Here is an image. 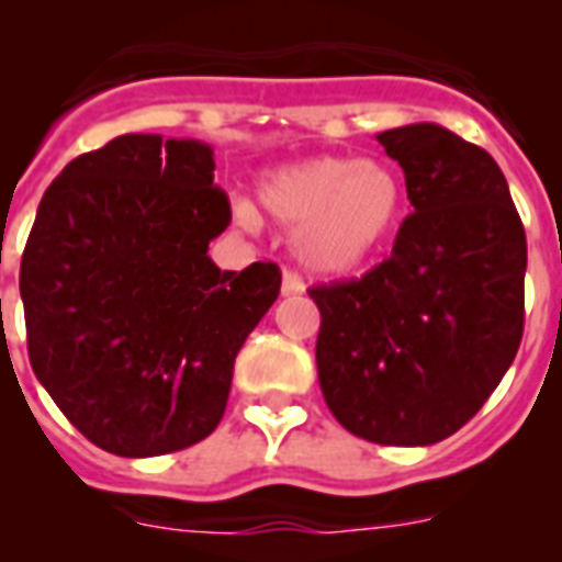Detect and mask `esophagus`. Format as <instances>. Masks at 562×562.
<instances>
[{
	"label": "esophagus",
	"instance_id": "34e87169",
	"mask_svg": "<svg viewBox=\"0 0 562 562\" xmlns=\"http://www.w3.org/2000/svg\"><path fill=\"white\" fill-rule=\"evenodd\" d=\"M306 286L304 281H301V276L292 270H284V278H281V295H301Z\"/></svg>",
	"mask_w": 562,
	"mask_h": 562
}]
</instances>
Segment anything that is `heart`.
<instances>
[{
  "label": "heart",
  "mask_w": 562,
  "mask_h": 562,
  "mask_svg": "<svg viewBox=\"0 0 562 562\" xmlns=\"http://www.w3.org/2000/svg\"><path fill=\"white\" fill-rule=\"evenodd\" d=\"M278 222L295 227V252L310 270L340 276L374 256L402 220L405 191L385 162L355 157H312L276 168L258 186ZM236 220L258 225L250 202H238Z\"/></svg>",
  "instance_id": "1"
}]
</instances>
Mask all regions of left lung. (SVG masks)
<instances>
[{"mask_svg": "<svg viewBox=\"0 0 562 562\" xmlns=\"http://www.w3.org/2000/svg\"><path fill=\"white\" fill-rule=\"evenodd\" d=\"M414 213L362 278L317 284L321 391L349 434L422 448L473 419L524 337L526 233L498 162L436 123L376 134Z\"/></svg>", "mask_w": 562, "mask_h": 562, "instance_id": "left-lung-1", "label": "left lung"}]
</instances>
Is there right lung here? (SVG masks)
I'll list each match as a JSON object with an SVG mask.
<instances>
[{
    "instance_id": "add662e5",
    "label": "right lung",
    "mask_w": 562,
    "mask_h": 562,
    "mask_svg": "<svg viewBox=\"0 0 562 562\" xmlns=\"http://www.w3.org/2000/svg\"><path fill=\"white\" fill-rule=\"evenodd\" d=\"M213 148L121 134L44 191L22 252L27 355L92 445L126 459L186 450L225 414L233 362L281 270H220L231 225Z\"/></svg>"
}]
</instances>
